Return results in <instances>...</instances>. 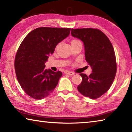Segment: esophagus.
<instances>
[{
  "label": "esophagus",
  "mask_w": 132,
  "mask_h": 132,
  "mask_svg": "<svg viewBox=\"0 0 132 132\" xmlns=\"http://www.w3.org/2000/svg\"><path fill=\"white\" fill-rule=\"evenodd\" d=\"M64 73L69 76H73L75 75V73H73L72 71H64Z\"/></svg>",
  "instance_id": "1"
}]
</instances>
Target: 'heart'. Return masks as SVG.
Masks as SVG:
<instances>
[{
    "label": "heart",
    "mask_w": 132,
    "mask_h": 132,
    "mask_svg": "<svg viewBox=\"0 0 132 132\" xmlns=\"http://www.w3.org/2000/svg\"><path fill=\"white\" fill-rule=\"evenodd\" d=\"M73 41H77V40H73Z\"/></svg>",
    "instance_id": "heart-1"
}]
</instances>
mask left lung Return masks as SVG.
<instances>
[{"mask_svg":"<svg viewBox=\"0 0 132 132\" xmlns=\"http://www.w3.org/2000/svg\"><path fill=\"white\" fill-rule=\"evenodd\" d=\"M71 34L83 42L85 57L92 73L89 76L81 73V84L77 87L82 95L96 99L111 87L117 73L115 51L106 35L94 28L71 29Z\"/></svg>","mask_w":132,"mask_h":132,"instance_id":"obj_1","label":"left lung"}]
</instances>
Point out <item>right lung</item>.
Here are the masks:
<instances>
[{
	"mask_svg": "<svg viewBox=\"0 0 132 132\" xmlns=\"http://www.w3.org/2000/svg\"><path fill=\"white\" fill-rule=\"evenodd\" d=\"M70 28L39 27L29 33L18 49L14 68L23 90L34 99L48 96L57 85L62 73L45 69V63L57 45L68 37Z\"/></svg>",
	"mask_w": 132,
	"mask_h": 132,
	"instance_id": "right-lung-1",
	"label": "right lung"
}]
</instances>
